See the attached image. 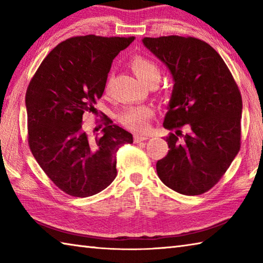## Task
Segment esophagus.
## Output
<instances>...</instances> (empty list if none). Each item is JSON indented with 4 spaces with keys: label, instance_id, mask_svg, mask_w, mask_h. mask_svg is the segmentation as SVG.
<instances>
[{
    "label": "esophagus",
    "instance_id": "34e87169",
    "mask_svg": "<svg viewBox=\"0 0 263 263\" xmlns=\"http://www.w3.org/2000/svg\"><path fill=\"white\" fill-rule=\"evenodd\" d=\"M147 136L146 135H138V134H136L135 136H134V142L135 143H141V142H144L147 140Z\"/></svg>",
    "mask_w": 263,
    "mask_h": 263
}]
</instances>
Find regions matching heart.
Here are the masks:
<instances>
[{"instance_id":"b5f03b06","label":"heart","mask_w":263,"mask_h":263,"mask_svg":"<svg viewBox=\"0 0 263 263\" xmlns=\"http://www.w3.org/2000/svg\"><path fill=\"white\" fill-rule=\"evenodd\" d=\"M130 67L146 85L152 81H158L160 78V68L152 59L141 56H134L130 59ZM153 108L148 105H133L122 110L118 119L122 126L134 132H143L146 129L147 121L153 116Z\"/></svg>"}]
</instances>
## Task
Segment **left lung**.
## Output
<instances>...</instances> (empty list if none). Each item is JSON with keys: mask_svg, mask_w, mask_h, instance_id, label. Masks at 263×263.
<instances>
[{"mask_svg": "<svg viewBox=\"0 0 263 263\" xmlns=\"http://www.w3.org/2000/svg\"><path fill=\"white\" fill-rule=\"evenodd\" d=\"M144 46L174 79L163 127L167 156L157 161L165 185L181 195L212 189L235 159L241 140V95L223 59L209 43L192 36L144 37ZM186 126L188 133L180 130Z\"/></svg>", "mask_w": 263, "mask_h": 263, "instance_id": "8db88e82", "label": "left lung"}]
</instances>
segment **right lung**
Masks as SVG:
<instances>
[{
  "mask_svg": "<svg viewBox=\"0 0 263 263\" xmlns=\"http://www.w3.org/2000/svg\"><path fill=\"white\" fill-rule=\"evenodd\" d=\"M135 40L73 36L48 53L26 90L27 140L42 171L62 191L90 197L117 176V151L133 135L103 117L102 135L89 136L82 117L95 110L113 59Z\"/></svg>",
  "mask_w": 263,
  "mask_h": 263,
  "instance_id": "add662e5",
  "label": "right lung"
}]
</instances>
